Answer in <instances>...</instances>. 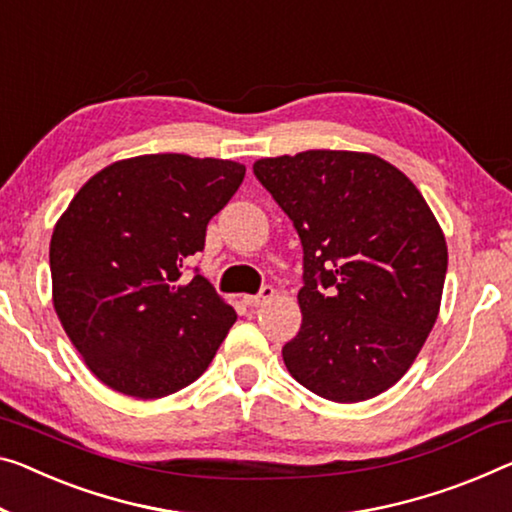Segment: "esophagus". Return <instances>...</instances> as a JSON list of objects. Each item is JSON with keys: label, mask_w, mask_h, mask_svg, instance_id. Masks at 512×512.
Wrapping results in <instances>:
<instances>
[{"label": "esophagus", "mask_w": 512, "mask_h": 512, "mask_svg": "<svg viewBox=\"0 0 512 512\" xmlns=\"http://www.w3.org/2000/svg\"><path fill=\"white\" fill-rule=\"evenodd\" d=\"M272 297H274V288L263 286L261 290H258V295H245V297H242V302H245L247 306H261L265 302H270Z\"/></svg>", "instance_id": "obj_1"}]
</instances>
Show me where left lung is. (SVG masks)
<instances>
[{
    "label": "left lung",
    "instance_id": "obj_1",
    "mask_svg": "<svg viewBox=\"0 0 512 512\" xmlns=\"http://www.w3.org/2000/svg\"><path fill=\"white\" fill-rule=\"evenodd\" d=\"M258 178L302 242V327L283 364L334 403L407 373L435 325L448 251L426 199L393 164L350 151L265 157Z\"/></svg>",
    "mask_w": 512,
    "mask_h": 512
}]
</instances>
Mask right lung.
Returning <instances> with one entry per match:
<instances>
[{
    "mask_svg": "<svg viewBox=\"0 0 512 512\" xmlns=\"http://www.w3.org/2000/svg\"><path fill=\"white\" fill-rule=\"evenodd\" d=\"M245 180L215 157L141 155L93 176L54 226V309L109 389L162 398L206 371L235 322L187 261Z\"/></svg>",
    "mask_w": 512,
    "mask_h": 512,
    "instance_id": "obj_1",
    "label": "right lung"
}]
</instances>
